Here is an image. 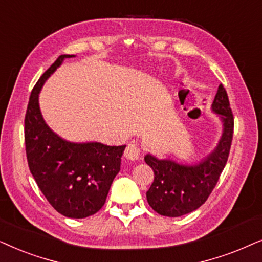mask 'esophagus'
I'll return each instance as SVG.
<instances>
[{
	"label": "esophagus",
	"mask_w": 262,
	"mask_h": 262,
	"mask_svg": "<svg viewBox=\"0 0 262 262\" xmlns=\"http://www.w3.org/2000/svg\"><path fill=\"white\" fill-rule=\"evenodd\" d=\"M124 157L125 159L132 160V162H135V160H139L140 158V149H139L137 144H129L124 151Z\"/></svg>",
	"instance_id": "1"
}]
</instances>
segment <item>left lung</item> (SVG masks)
<instances>
[{"label":"left lung","instance_id":"8db88e82","mask_svg":"<svg viewBox=\"0 0 262 262\" xmlns=\"http://www.w3.org/2000/svg\"><path fill=\"white\" fill-rule=\"evenodd\" d=\"M219 117L222 134L217 146L206 157L190 164L147 153L145 162L152 167L155 181L146 193L148 205L157 213L181 217L190 213L207 200L228 160L233 133V116L224 86L219 85L211 105Z\"/></svg>","mask_w":262,"mask_h":262}]
</instances>
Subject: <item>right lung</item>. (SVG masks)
<instances>
[{"mask_svg": "<svg viewBox=\"0 0 262 262\" xmlns=\"http://www.w3.org/2000/svg\"><path fill=\"white\" fill-rule=\"evenodd\" d=\"M71 57L75 55H61L33 87L25 117V145L30 171L47 200L64 217L80 219L97 213L105 204L125 145L69 141L47 124L39 93L45 81Z\"/></svg>", "mask_w": 262, "mask_h": 262, "instance_id": "add662e5", "label": "right lung"}]
</instances>
